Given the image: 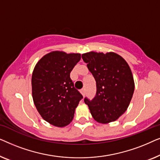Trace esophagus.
<instances>
[{"mask_svg":"<svg viewBox=\"0 0 160 160\" xmlns=\"http://www.w3.org/2000/svg\"><path fill=\"white\" fill-rule=\"evenodd\" d=\"M80 92L82 93V95H83V97H84V96H85V94H86V91H85V89H81Z\"/></svg>","mask_w":160,"mask_h":160,"instance_id":"34e87169","label":"esophagus"}]
</instances>
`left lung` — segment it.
<instances>
[{
	"instance_id": "left-lung-1",
	"label": "left lung",
	"mask_w": 160,
	"mask_h": 160,
	"mask_svg": "<svg viewBox=\"0 0 160 160\" xmlns=\"http://www.w3.org/2000/svg\"><path fill=\"white\" fill-rule=\"evenodd\" d=\"M82 58L96 81L95 97L84 98L94 119L107 124L116 121L128 109L135 84L128 62L114 52H90Z\"/></svg>"
}]
</instances>
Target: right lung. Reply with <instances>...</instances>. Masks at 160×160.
<instances>
[{"label": "right lung", "instance_id": "right-lung-1", "mask_svg": "<svg viewBox=\"0 0 160 160\" xmlns=\"http://www.w3.org/2000/svg\"><path fill=\"white\" fill-rule=\"evenodd\" d=\"M81 60L80 54L54 51L37 62L32 74L35 106L45 121L62 128L71 123L83 98L74 87L70 73Z\"/></svg>", "mask_w": 160, "mask_h": 160}]
</instances>
